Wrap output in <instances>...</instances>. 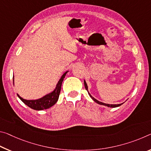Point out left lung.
<instances>
[{
  "label": "left lung",
  "mask_w": 151,
  "mask_h": 151,
  "mask_svg": "<svg viewBox=\"0 0 151 151\" xmlns=\"http://www.w3.org/2000/svg\"><path fill=\"white\" fill-rule=\"evenodd\" d=\"M84 84H85V88H86V90L87 91V92H88V95H89V96H90L91 97V99H92L95 102H96L97 104H100V105H103V106H107V107H117L120 106L121 105L123 104V103H122V104H104V103H102V102H101V101H98V100H97L96 99H95V98L93 97V96H91V95L90 93H88V86H87V83H86L85 81H84Z\"/></svg>",
  "instance_id": "1"
}]
</instances>
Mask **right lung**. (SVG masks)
I'll return each instance as SVG.
<instances>
[{
	"label": "right lung",
	"mask_w": 151,
	"mask_h": 151,
	"mask_svg": "<svg viewBox=\"0 0 151 151\" xmlns=\"http://www.w3.org/2000/svg\"><path fill=\"white\" fill-rule=\"evenodd\" d=\"M68 71H66L64 73L63 76H61V78H60L58 83H57L56 87L55 88V89L53 91L48 93V94L45 95L40 99H35V100H27L24 99L22 97H20L19 95L17 94V96L22 101L24 104L27 105L28 107H29L30 108L35 110H44L48 109L52 106H53L54 105L56 104L58 101L59 98V95L60 93L61 90V86L63 81L64 80V77L66 75V73ZM13 84H14V76H13Z\"/></svg>",
	"instance_id": "obj_1"
}]
</instances>
